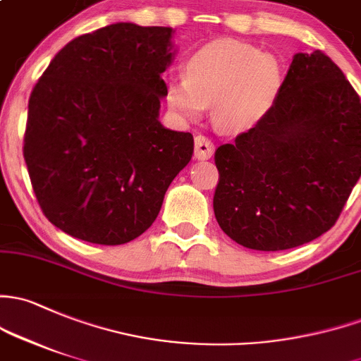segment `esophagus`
<instances>
[{"instance_id":"esophagus-1","label":"esophagus","mask_w":361,"mask_h":361,"mask_svg":"<svg viewBox=\"0 0 361 361\" xmlns=\"http://www.w3.org/2000/svg\"><path fill=\"white\" fill-rule=\"evenodd\" d=\"M214 152V145L209 138H206L204 135L195 136V157L197 159H209Z\"/></svg>"}]
</instances>
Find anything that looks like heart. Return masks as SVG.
I'll use <instances>...</instances> for the list:
<instances>
[{"label": "heart", "mask_w": 361, "mask_h": 361, "mask_svg": "<svg viewBox=\"0 0 361 361\" xmlns=\"http://www.w3.org/2000/svg\"><path fill=\"white\" fill-rule=\"evenodd\" d=\"M283 71L271 53L235 39L206 44L185 63V78L168 81L171 107L197 119L212 105V121L225 133H240L263 119L282 88Z\"/></svg>", "instance_id": "b5f03b06"}]
</instances>
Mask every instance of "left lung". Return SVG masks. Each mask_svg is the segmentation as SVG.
Listing matches in <instances>:
<instances>
[{
  "mask_svg": "<svg viewBox=\"0 0 361 361\" xmlns=\"http://www.w3.org/2000/svg\"><path fill=\"white\" fill-rule=\"evenodd\" d=\"M214 214L244 247L283 250L336 225L361 176V102L324 51L298 53L267 116L216 149Z\"/></svg>",
  "mask_w": 361,
  "mask_h": 361,
  "instance_id": "8db88e82",
  "label": "left lung"
}]
</instances>
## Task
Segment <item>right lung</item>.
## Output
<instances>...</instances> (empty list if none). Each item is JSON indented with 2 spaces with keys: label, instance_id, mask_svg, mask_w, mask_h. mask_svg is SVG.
<instances>
[{
  "label": "right lung",
  "instance_id": "1",
  "mask_svg": "<svg viewBox=\"0 0 361 361\" xmlns=\"http://www.w3.org/2000/svg\"><path fill=\"white\" fill-rule=\"evenodd\" d=\"M171 27L119 22L67 43L29 98L24 159L56 228L100 245L135 240L157 218L193 136L159 123Z\"/></svg>",
  "mask_w": 361,
  "mask_h": 361
}]
</instances>
